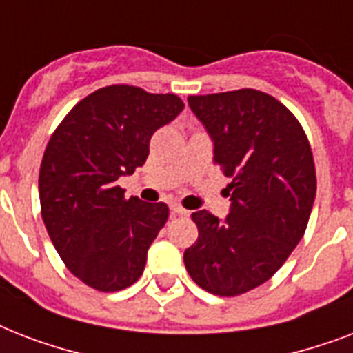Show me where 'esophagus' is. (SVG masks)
Masks as SVG:
<instances>
[{"mask_svg":"<svg viewBox=\"0 0 353 353\" xmlns=\"http://www.w3.org/2000/svg\"><path fill=\"white\" fill-rule=\"evenodd\" d=\"M170 210H172V214H174V216H188V214H190V210L183 209L181 205H177V203L170 205Z\"/></svg>","mask_w":353,"mask_h":353,"instance_id":"1","label":"esophagus"}]
</instances>
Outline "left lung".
<instances>
[{
    "mask_svg": "<svg viewBox=\"0 0 353 353\" xmlns=\"http://www.w3.org/2000/svg\"><path fill=\"white\" fill-rule=\"evenodd\" d=\"M214 141V163L231 177V212H194L198 240L183 254L190 279L212 295L236 296L273 276L304 236L317 190L301 122L256 90L188 97Z\"/></svg>",
    "mask_w": 353,
    "mask_h": 353,
    "instance_id": "1",
    "label": "left lung"
}]
</instances>
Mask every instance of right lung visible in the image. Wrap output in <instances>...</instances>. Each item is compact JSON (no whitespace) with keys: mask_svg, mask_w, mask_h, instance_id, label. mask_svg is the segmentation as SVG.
<instances>
[{"mask_svg":"<svg viewBox=\"0 0 353 353\" xmlns=\"http://www.w3.org/2000/svg\"><path fill=\"white\" fill-rule=\"evenodd\" d=\"M183 108L174 93L106 85L82 99L47 143L38 179L41 218L63 263L93 290L121 291L143 274L168 207L126 199L117 179L144 165L150 137Z\"/></svg>","mask_w":353,"mask_h":353,"instance_id":"right-lung-1","label":"right lung"}]
</instances>
